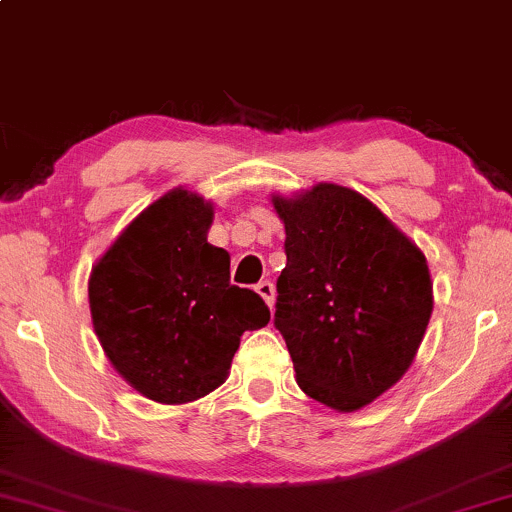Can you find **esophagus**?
Listing matches in <instances>:
<instances>
[{
  "label": "esophagus",
  "instance_id": "34e87169",
  "mask_svg": "<svg viewBox=\"0 0 512 512\" xmlns=\"http://www.w3.org/2000/svg\"><path fill=\"white\" fill-rule=\"evenodd\" d=\"M255 291L260 293L262 301L267 303L269 308H272V305H274V284H272V281H260V284L255 286Z\"/></svg>",
  "mask_w": 512,
  "mask_h": 512
}]
</instances>
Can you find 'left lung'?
Here are the masks:
<instances>
[{"mask_svg": "<svg viewBox=\"0 0 512 512\" xmlns=\"http://www.w3.org/2000/svg\"><path fill=\"white\" fill-rule=\"evenodd\" d=\"M286 231L274 325L298 387L334 411H356L407 373L433 313L424 252L370 199L317 182L272 195Z\"/></svg>", "mask_w": 512, "mask_h": 512, "instance_id": "left-lung-1", "label": "left lung"}]
</instances>
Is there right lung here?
<instances>
[{"instance_id": "1", "label": "right lung", "mask_w": 512, "mask_h": 512, "mask_svg": "<svg viewBox=\"0 0 512 512\" xmlns=\"http://www.w3.org/2000/svg\"><path fill=\"white\" fill-rule=\"evenodd\" d=\"M214 204L175 187L93 264L88 305L113 368L139 395L185 404L226 383L240 337L269 322L255 291L231 284V255L207 240Z\"/></svg>"}]
</instances>
